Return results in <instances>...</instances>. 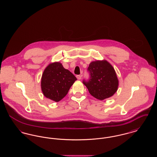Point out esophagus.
<instances>
[{"label": "esophagus", "instance_id": "esophagus-1", "mask_svg": "<svg viewBox=\"0 0 157 157\" xmlns=\"http://www.w3.org/2000/svg\"><path fill=\"white\" fill-rule=\"evenodd\" d=\"M81 77H82V76H81V75H76V78H77V79H79V80H80V79H81Z\"/></svg>", "mask_w": 157, "mask_h": 157}]
</instances>
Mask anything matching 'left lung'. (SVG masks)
Instances as JSON below:
<instances>
[{
    "label": "left lung",
    "instance_id": "obj_1",
    "mask_svg": "<svg viewBox=\"0 0 157 157\" xmlns=\"http://www.w3.org/2000/svg\"><path fill=\"white\" fill-rule=\"evenodd\" d=\"M88 80H83L90 94L99 100L112 97L117 92L118 80L112 65L106 60L92 62L88 67Z\"/></svg>",
    "mask_w": 157,
    "mask_h": 157
}]
</instances>
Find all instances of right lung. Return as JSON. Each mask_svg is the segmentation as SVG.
Segmentation results:
<instances>
[{
	"mask_svg": "<svg viewBox=\"0 0 157 157\" xmlns=\"http://www.w3.org/2000/svg\"><path fill=\"white\" fill-rule=\"evenodd\" d=\"M76 78L59 62L49 64L44 71L41 79V88L46 97L59 102L67 95Z\"/></svg>",
	"mask_w": 157,
	"mask_h": 157,
	"instance_id": "add662e5",
	"label": "right lung"
}]
</instances>
